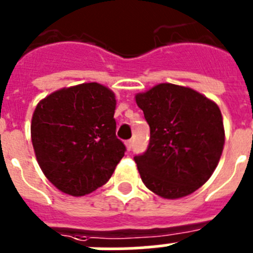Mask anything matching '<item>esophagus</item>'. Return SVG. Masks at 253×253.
Masks as SVG:
<instances>
[{
  "label": "esophagus",
  "mask_w": 253,
  "mask_h": 253,
  "mask_svg": "<svg viewBox=\"0 0 253 253\" xmlns=\"http://www.w3.org/2000/svg\"><path fill=\"white\" fill-rule=\"evenodd\" d=\"M125 146H126V149H128V151H130V149L133 148V146H134V140L133 139L126 140V142H125Z\"/></svg>",
  "instance_id": "34e87169"
}]
</instances>
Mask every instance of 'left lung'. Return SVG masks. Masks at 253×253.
Segmentation results:
<instances>
[{
  "mask_svg": "<svg viewBox=\"0 0 253 253\" xmlns=\"http://www.w3.org/2000/svg\"><path fill=\"white\" fill-rule=\"evenodd\" d=\"M151 128L147 151L135 156L147 187L165 199L193 194L213 175L224 146L222 113L189 87L160 84L135 95Z\"/></svg>",
  "mask_w": 253,
  "mask_h": 253,
  "instance_id": "8db88e82",
  "label": "left lung"
}]
</instances>
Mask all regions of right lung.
I'll list each match as a JSON object with an SVG mask.
<instances>
[{"label":"right lung","instance_id":"add662e5","mask_svg":"<svg viewBox=\"0 0 253 253\" xmlns=\"http://www.w3.org/2000/svg\"><path fill=\"white\" fill-rule=\"evenodd\" d=\"M115 93L96 82L64 87L35 107L31 142L40 169L62 193L84 196L106 184L125 153L116 138Z\"/></svg>","mask_w":253,"mask_h":253}]
</instances>
